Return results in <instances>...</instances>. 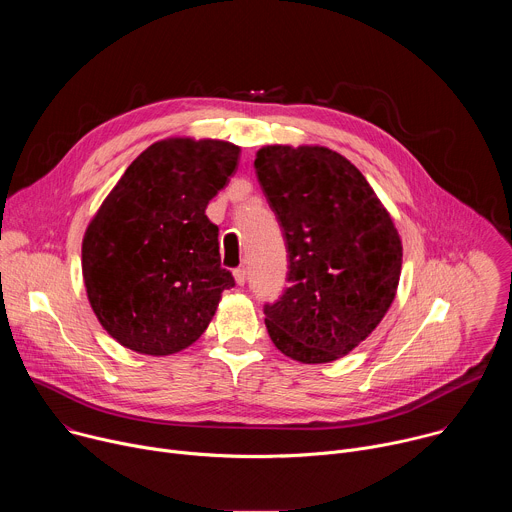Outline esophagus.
Wrapping results in <instances>:
<instances>
[{
	"instance_id": "1",
	"label": "esophagus",
	"mask_w": 512,
	"mask_h": 512,
	"mask_svg": "<svg viewBox=\"0 0 512 512\" xmlns=\"http://www.w3.org/2000/svg\"><path fill=\"white\" fill-rule=\"evenodd\" d=\"M233 275H235V281H237L239 285H245V281H247V269H245V265L237 267V269L233 271Z\"/></svg>"
}]
</instances>
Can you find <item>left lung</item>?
Instances as JSON below:
<instances>
[{
    "mask_svg": "<svg viewBox=\"0 0 512 512\" xmlns=\"http://www.w3.org/2000/svg\"><path fill=\"white\" fill-rule=\"evenodd\" d=\"M253 166L287 251V285L263 306L267 332L289 358L336 360L395 298L403 257L395 225L364 176L332 150L267 145Z\"/></svg>",
    "mask_w": 512,
    "mask_h": 512,
    "instance_id": "obj_1",
    "label": "left lung"
}]
</instances>
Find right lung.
Masks as SVG:
<instances>
[{"label": "right lung", "mask_w": 512, "mask_h": 512, "mask_svg": "<svg viewBox=\"0 0 512 512\" xmlns=\"http://www.w3.org/2000/svg\"><path fill=\"white\" fill-rule=\"evenodd\" d=\"M241 150L216 139H164L125 170L83 239L93 312L123 346L180 352L210 324L225 289L208 200L237 172Z\"/></svg>", "instance_id": "add662e5"}]
</instances>
